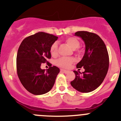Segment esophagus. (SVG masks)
Here are the masks:
<instances>
[{
	"label": "esophagus",
	"instance_id": "34e87169",
	"mask_svg": "<svg viewBox=\"0 0 121 121\" xmlns=\"http://www.w3.org/2000/svg\"><path fill=\"white\" fill-rule=\"evenodd\" d=\"M60 71L62 72L65 73H67L68 72V70H65V69H60Z\"/></svg>",
	"mask_w": 121,
	"mask_h": 121
}]
</instances>
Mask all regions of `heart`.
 I'll use <instances>...</instances> for the list:
<instances>
[{"label": "heart", "instance_id": "heart-1", "mask_svg": "<svg viewBox=\"0 0 121 121\" xmlns=\"http://www.w3.org/2000/svg\"><path fill=\"white\" fill-rule=\"evenodd\" d=\"M65 42L67 45H69L73 49H76L79 47L80 42L78 38L75 37H68L65 39ZM50 52L53 56H56L58 53V43L57 42H55L52 43L50 48ZM75 59L72 58H60L56 62V64L58 66L62 68H68L73 62Z\"/></svg>", "mask_w": 121, "mask_h": 121}]
</instances>
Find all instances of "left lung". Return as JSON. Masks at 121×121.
I'll list each match as a JSON object with an SVG mask.
<instances>
[{"label": "left lung", "mask_w": 121, "mask_h": 121, "mask_svg": "<svg viewBox=\"0 0 121 121\" xmlns=\"http://www.w3.org/2000/svg\"><path fill=\"white\" fill-rule=\"evenodd\" d=\"M75 34L82 38L85 45L84 55L76 65V68L83 67L85 71L81 73L74 70L75 78L70 84L78 91L90 92L101 85L107 74L108 53L106 45L98 35L86 31H78Z\"/></svg>", "instance_id": "obj_1"}]
</instances>
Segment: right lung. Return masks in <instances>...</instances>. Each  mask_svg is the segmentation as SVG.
Listing matches in <instances>:
<instances>
[{
    "instance_id": "add662e5",
    "label": "right lung",
    "mask_w": 121,
    "mask_h": 121,
    "mask_svg": "<svg viewBox=\"0 0 121 121\" xmlns=\"http://www.w3.org/2000/svg\"><path fill=\"white\" fill-rule=\"evenodd\" d=\"M58 38L45 32H38L23 39L16 57V69L24 88L33 95H43L51 90L60 70L51 66L45 71L40 68L42 63L51 59L50 48Z\"/></svg>"
}]
</instances>
